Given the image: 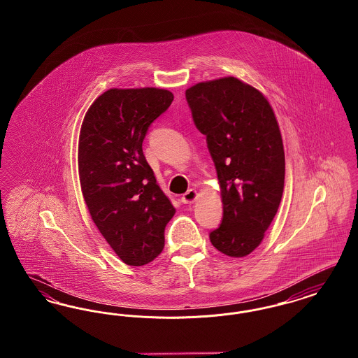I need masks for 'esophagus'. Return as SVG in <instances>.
<instances>
[{
  "mask_svg": "<svg viewBox=\"0 0 358 358\" xmlns=\"http://www.w3.org/2000/svg\"><path fill=\"white\" fill-rule=\"evenodd\" d=\"M197 196H199V193H197V190H196V189H189L187 193H184V194H182L181 201H182L184 204H192V203H194V201H196Z\"/></svg>",
  "mask_w": 358,
  "mask_h": 358,
  "instance_id": "1",
  "label": "esophagus"
}]
</instances>
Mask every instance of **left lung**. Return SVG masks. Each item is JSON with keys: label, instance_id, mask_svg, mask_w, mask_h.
Masks as SVG:
<instances>
[{"label": "left lung", "instance_id": "left-lung-1", "mask_svg": "<svg viewBox=\"0 0 358 358\" xmlns=\"http://www.w3.org/2000/svg\"><path fill=\"white\" fill-rule=\"evenodd\" d=\"M185 96L206 136L222 192V224L209 234L210 243L231 257L247 256L264 238L285 187V150L273 107L234 76L197 83Z\"/></svg>", "mask_w": 358, "mask_h": 358}]
</instances>
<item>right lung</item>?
<instances>
[{"instance_id": "obj_1", "label": "right lung", "mask_w": 358, "mask_h": 358, "mask_svg": "<svg viewBox=\"0 0 358 358\" xmlns=\"http://www.w3.org/2000/svg\"><path fill=\"white\" fill-rule=\"evenodd\" d=\"M173 94L162 88H111L95 99L79 136V178L92 222L129 266H143L165 245L176 213L158 187L142 142Z\"/></svg>"}]
</instances>
